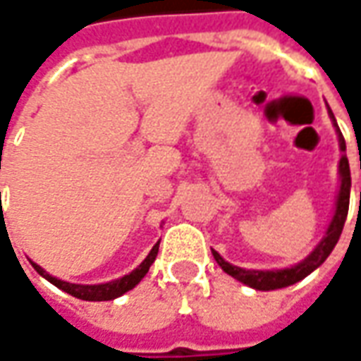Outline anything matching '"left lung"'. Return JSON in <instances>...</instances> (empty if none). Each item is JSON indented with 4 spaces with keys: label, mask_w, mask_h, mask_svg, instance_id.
Here are the masks:
<instances>
[{
    "label": "left lung",
    "mask_w": 361,
    "mask_h": 361,
    "mask_svg": "<svg viewBox=\"0 0 361 361\" xmlns=\"http://www.w3.org/2000/svg\"><path fill=\"white\" fill-rule=\"evenodd\" d=\"M328 116L332 120V126L336 128V136H338V146L342 152V158H340V166H338V173H340V185H338V195H336L334 203V215L326 227L324 237L320 239V243L316 245L314 249L310 251L308 257H304L300 263L293 264L288 269H273V271H255V269H241V267H235V264L227 263L221 255L217 251H213V257L217 264L221 267L223 271L227 274H231L233 279H237L239 283L251 286L255 290H276V288H284V286H290V284L302 281L304 276L316 271L320 264L324 263L328 259V255L332 252L336 247V243L342 235L344 229L345 217H348V205H350V188H352V178H350V164L345 158V140L342 136V132L338 128V122H336L332 110L328 106Z\"/></svg>",
    "instance_id": "1"
}]
</instances>
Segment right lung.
Wrapping results in <instances>:
<instances>
[{
    "mask_svg": "<svg viewBox=\"0 0 361 361\" xmlns=\"http://www.w3.org/2000/svg\"><path fill=\"white\" fill-rule=\"evenodd\" d=\"M158 249H160V241L156 243L154 247H152V251L148 252V257L142 261V263L132 271V273L124 274L122 279H116V281H110V283H100V284H75V283H67V281H61L57 276H51V274L47 273L45 269H41L39 264L33 263L31 264L35 267V271L43 279H47L51 284H55L57 288L61 290H65L71 296H75V298H80V300H88V302H100V300H114V298H118L124 293H128L132 290L136 284L146 276V273L149 271V267L152 263L156 261V255H158Z\"/></svg>",
    "mask_w": 361,
    "mask_h": 361,
    "instance_id": "right-lung-1",
    "label": "right lung"
}]
</instances>
